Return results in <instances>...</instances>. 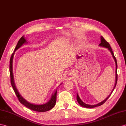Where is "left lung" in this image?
Masks as SVG:
<instances>
[{
    "mask_svg": "<svg viewBox=\"0 0 126 126\" xmlns=\"http://www.w3.org/2000/svg\"><path fill=\"white\" fill-rule=\"evenodd\" d=\"M100 39H101V42L99 44V46H100V47H106V48H107L109 50V51L111 52V53L112 55L113 56V58H114V61H115V66H116V69H115V85L114 88H113V90L111 92V93L109 95V96L107 97L103 101H102V102H100L98 104H96V105H88V104H87L84 103V102H83L82 100L80 99V98L79 97L78 94H77V96H76V99H77V100L78 102L79 103V104L81 106H82V107H86V108H94V107H97V106H100L103 105V104L105 103L106 101L107 100V99L109 98L110 97V96H111V94H112V92L113 91V90H114V89H115V87H116V83H117V80H118V74H117V68H118V66H117V62H116V58L114 56V53H113V51H112V48L111 47V46H110V44L108 42H107L106 40L104 39V38L103 37V36H101L100 37Z\"/></svg>",
    "mask_w": 126,
    "mask_h": 126,
    "instance_id": "8db88e82",
    "label": "left lung"
}]
</instances>
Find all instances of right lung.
Instances as JSON below:
<instances>
[{"instance_id":"right-lung-1","label":"right lung","mask_w":126,"mask_h":126,"mask_svg":"<svg viewBox=\"0 0 126 126\" xmlns=\"http://www.w3.org/2000/svg\"><path fill=\"white\" fill-rule=\"evenodd\" d=\"M26 43H27V42L26 41V39H25V38H24V36H22V37L19 39V41H18L17 44L16 46V47H15L14 52L12 53L11 57L10 58V73L11 85L15 92V94H16V96L17 97L18 100H19V102L21 104H23V105L25 106L26 107H27V108L32 110V111H35L39 112H44L47 111L52 109L54 106L55 104H56V100H57V90H56V91H54V94L52 95L50 100H49L47 103L44 104H42V105H36V104H33L30 103L28 102V101H27L26 100L24 99L21 96L20 94L19 93V91H17L16 86H15V83H14L13 74V59L14 54L15 53V51H16L17 49L19 48L23 44Z\"/></svg>"}]
</instances>
